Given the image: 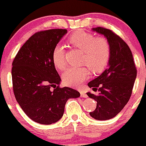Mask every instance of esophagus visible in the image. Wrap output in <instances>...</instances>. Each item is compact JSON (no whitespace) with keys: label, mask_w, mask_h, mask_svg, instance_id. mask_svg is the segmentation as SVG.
Wrapping results in <instances>:
<instances>
[{"label":"esophagus","mask_w":146,"mask_h":146,"mask_svg":"<svg viewBox=\"0 0 146 146\" xmlns=\"http://www.w3.org/2000/svg\"><path fill=\"white\" fill-rule=\"evenodd\" d=\"M80 96H81L82 98H88V95H87L86 92H85V91H83V90L80 91Z\"/></svg>","instance_id":"1"}]
</instances>
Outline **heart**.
Segmentation results:
<instances>
[{"instance_id":"b5f03b06","label":"heart","mask_w":146,"mask_h":146,"mask_svg":"<svg viewBox=\"0 0 146 146\" xmlns=\"http://www.w3.org/2000/svg\"><path fill=\"white\" fill-rule=\"evenodd\" d=\"M70 43L84 51L82 63L85 64L95 73H99L105 68L110 57V45L103 37L96 38L93 35L79 32L73 34L69 39ZM54 65L60 70L66 66L64 46L57 44L52 51ZM90 70L85 66L71 67L68 68L62 76L63 81L70 87H78L89 77Z\"/></svg>"}]
</instances>
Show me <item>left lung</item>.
<instances>
[{
    "label": "left lung",
    "mask_w": 146,
    "mask_h": 146,
    "mask_svg": "<svg viewBox=\"0 0 146 146\" xmlns=\"http://www.w3.org/2000/svg\"><path fill=\"white\" fill-rule=\"evenodd\" d=\"M92 30L103 35L110 45L108 68L88 85L98 95H87L97 102L96 109L90 115L97 120H108L123 110L132 93L137 70L131 51L127 44L111 30L98 27Z\"/></svg>",
    "instance_id": "8db88e82"
}]
</instances>
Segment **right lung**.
<instances>
[{
	"mask_svg": "<svg viewBox=\"0 0 146 146\" xmlns=\"http://www.w3.org/2000/svg\"><path fill=\"white\" fill-rule=\"evenodd\" d=\"M66 33L63 29L36 32L20 48L12 64L16 100L28 117L41 124L58 121L68 100L80 95L74 89L60 88L61 78L52 61L53 48Z\"/></svg>",
	"mask_w": 146,
	"mask_h": 146,
	"instance_id": "1",
	"label": "right lung"
}]
</instances>
